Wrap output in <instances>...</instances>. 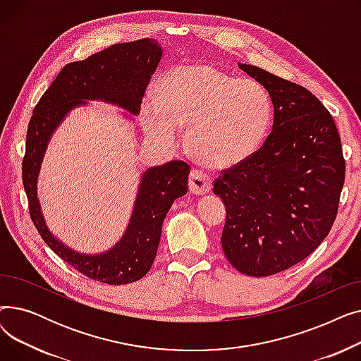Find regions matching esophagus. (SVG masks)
<instances>
[{
    "instance_id": "esophagus-1",
    "label": "esophagus",
    "mask_w": 361,
    "mask_h": 361,
    "mask_svg": "<svg viewBox=\"0 0 361 361\" xmlns=\"http://www.w3.org/2000/svg\"><path fill=\"white\" fill-rule=\"evenodd\" d=\"M188 188H190V192L193 195L203 196V195H207L211 192L212 181L207 174L202 173V171L193 169L190 174V178H188Z\"/></svg>"
}]
</instances>
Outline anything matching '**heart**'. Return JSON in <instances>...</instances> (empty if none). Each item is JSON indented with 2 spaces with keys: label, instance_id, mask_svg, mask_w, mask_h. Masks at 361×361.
Returning a JSON list of instances; mask_svg holds the SVG:
<instances>
[{
  "label": "heart",
  "instance_id": "1",
  "mask_svg": "<svg viewBox=\"0 0 361 361\" xmlns=\"http://www.w3.org/2000/svg\"><path fill=\"white\" fill-rule=\"evenodd\" d=\"M155 99L142 106L146 135L174 145L178 130L187 128L188 152L209 168H231L250 159L271 127L272 105L264 87L209 64L169 70L157 85Z\"/></svg>",
  "mask_w": 361,
  "mask_h": 361
}]
</instances>
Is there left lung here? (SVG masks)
<instances>
[{
	"instance_id": "8db88e82",
	"label": "left lung",
	"mask_w": 361,
	"mask_h": 361,
	"mask_svg": "<svg viewBox=\"0 0 361 361\" xmlns=\"http://www.w3.org/2000/svg\"><path fill=\"white\" fill-rule=\"evenodd\" d=\"M268 90L272 131L245 162L214 184L226 209L221 244L249 276L286 271L329 234L345 178V161L329 111L312 92L256 66L238 63Z\"/></svg>"
}]
</instances>
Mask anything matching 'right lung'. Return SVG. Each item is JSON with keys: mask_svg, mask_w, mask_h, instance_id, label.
Here are the masks:
<instances>
[{"mask_svg": "<svg viewBox=\"0 0 361 361\" xmlns=\"http://www.w3.org/2000/svg\"><path fill=\"white\" fill-rule=\"evenodd\" d=\"M161 59L158 41L146 37L116 44L87 60L67 64L35 106L27 127L22 171L30 218L37 233L75 271L111 286L139 281L149 272L169 207L187 193L190 166L183 161H171L143 171L123 237L106 252L94 255L75 252L51 233L37 199V177L52 135L73 109L86 106L87 101H101L139 116L150 75ZM123 116L131 120L126 112Z\"/></svg>", "mask_w": 361, "mask_h": 361, "instance_id": "add662e5", "label": "right lung"}]
</instances>
